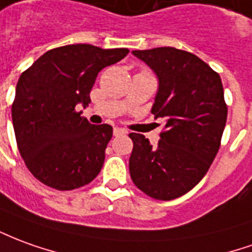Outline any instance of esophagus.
Instances as JSON below:
<instances>
[{"label": "esophagus", "mask_w": 252, "mask_h": 252, "mask_svg": "<svg viewBox=\"0 0 252 252\" xmlns=\"http://www.w3.org/2000/svg\"><path fill=\"white\" fill-rule=\"evenodd\" d=\"M114 136H120V135H126V131L124 129V128H114Z\"/></svg>", "instance_id": "esophagus-1"}]
</instances>
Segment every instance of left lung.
<instances>
[{
	"instance_id": "1",
	"label": "left lung",
	"mask_w": 252,
	"mask_h": 252,
	"mask_svg": "<svg viewBox=\"0 0 252 252\" xmlns=\"http://www.w3.org/2000/svg\"><path fill=\"white\" fill-rule=\"evenodd\" d=\"M158 77L151 113L163 119L159 142L129 133L133 184L157 200L187 193L207 173L217 156L228 106L221 77L192 53L175 47L133 50Z\"/></svg>"
}]
</instances>
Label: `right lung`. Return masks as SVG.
<instances>
[{"mask_svg": "<svg viewBox=\"0 0 252 252\" xmlns=\"http://www.w3.org/2000/svg\"><path fill=\"white\" fill-rule=\"evenodd\" d=\"M128 53L66 45L40 56L19 77L12 103L16 143L28 170L45 186L71 191L101 172L113 128L90 124L76 106L91 102L98 72Z\"/></svg>", "mask_w": 252, "mask_h": 252, "instance_id": "1", "label": "right lung"}]
</instances>
